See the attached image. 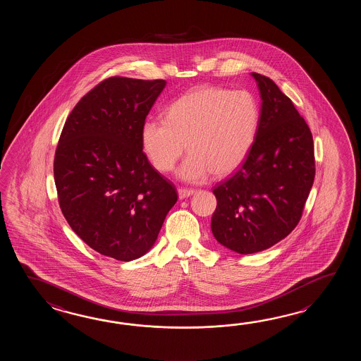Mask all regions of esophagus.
I'll return each mask as SVG.
<instances>
[{
	"mask_svg": "<svg viewBox=\"0 0 361 361\" xmlns=\"http://www.w3.org/2000/svg\"><path fill=\"white\" fill-rule=\"evenodd\" d=\"M195 192H196V190H191V188H179L178 195H179V199L183 200L192 196Z\"/></svg>",
	"mask_w": 361,
	"mask_h": 361,
	"instance_id": "1",
	"label": "esophagus"
}]
</instances>
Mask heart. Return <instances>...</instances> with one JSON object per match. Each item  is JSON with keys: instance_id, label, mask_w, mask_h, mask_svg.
I'll return each instance as SVG.
<instances>
[{"instance_id": "b5f03b06", "label": "heart", "mask_w": 361, "mask_h": 361, "mask_svg": "<svg viewBox=\"0 0 361 361\" xmlns=\"http://www.w3.org/2000/svg\"><path fill=\"white\" fill-rule=\"evenodd\" d=\"M259 108L252 94L216 86H197L174 100L166 118H148L142 146L154 168L169 173L188 148L179 169L187 182L213 173L224 177L245 161L259 125Z\"/></svg>"}]
</instances>
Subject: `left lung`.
<instances>
[{"label": "left lung", "mask_w": 361, "mask_h": 361, "mask_svg": "<svg viewBox=\"0 0 361 361\" xmlns=\"http://www.w3.org/2000/svg\"><path fill=\"white\" fill-rule=\"evenodd\" d=\"M262 107L253 147L232 177L214 187L212 232L238 254L269 249L300 223L314 179V139L292 100L253 72Z\"/></svg>", "instance_id": "obj_1"}]
</instances>
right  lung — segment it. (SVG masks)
I'll return each mask as SVG.
<instances>
[{"mask_svg": "<svg viewBox=\"0 0 361 361\" xmlns=\"http://www.w3.org/2000/svg\"><path fill=\"white\" fill-rule=\"evenodd\" d=\"M165 80L109 77L61 130L54 180L61 213L95 252L129 262L154 246L178 192L148 161L142 126Z\"/></svg>", "mask_w": 361, "mask_h": 361, "instance_id": "add662e5", "label": "right lung"}]
</instances>
